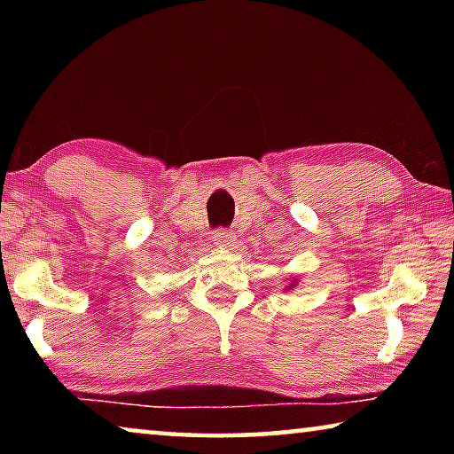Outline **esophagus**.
Masks as SVG:
<instances>
[{"label":"esophagus","instance_id":"1","mask_svg":"<svg viewBox=\"0 0 454 454\" xmlns=\"http://www.w3.org/2000/svg\"><path fill=\"white\" fill-rule=\"evenodd\" d=\"M214 244L218 246V248H230V246L234 244V236L228 232V230H218V232H214Z\"/></svg>","mask_w":454,"mask_h":454}]
</instances>
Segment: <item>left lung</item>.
<instances>
[{"instance_id":"left-lung-1","label":"left lung","mask_w":454,"mask_h":454,"mask_svg":"<svg viewBox=\"0 0 454 454\" xmlns=\"http://www.w3.org/2000/svg\"><path fill=\"white\" fill-rule=\"evenodd\" d=\"M298 282H301V276H292V278H288L286 286H284V292H290L292 288H296Z\"/></svg>"}]
</instances>
